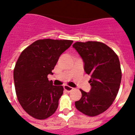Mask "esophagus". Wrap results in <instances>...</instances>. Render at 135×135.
<instances>
[{
	"label": "esophagus",
	"instance_id": "1",
	"mask_svg": "<svg viewBox=\"0 0 135 135\" xmlns=\"http://www.w3.org/2000/svg\"><path fill=\"white\" fill-rule=\"evenodd\" d=\"M64 89L66 91V92H71L72 90H73V88H71V87L70 86H68V85H64Z\"/></svg>",
	"mask_w": 135,
	"mask_h": 135
}]
</instances>
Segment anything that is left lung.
I'll return each instance as SVG.
<instances>
[{"label": "left lung", "instance_id": "obj_1", "mask_svg": "<svg viewBox=\"0 0 135 135\" xmlns=\"http://www.w3.org/2000/svg\"><path fill=\"white\" fill-rule=\"evenodd\" d=\"M73 47L84 62V70L90 75V92L80 90L82 97L76 108L88 116H95L109 109L115 100L121 82L120 61L114 51L97 41L76 42Z\"/></svg>", "mask_w": 135, "mask_h": 135}]
</instances>
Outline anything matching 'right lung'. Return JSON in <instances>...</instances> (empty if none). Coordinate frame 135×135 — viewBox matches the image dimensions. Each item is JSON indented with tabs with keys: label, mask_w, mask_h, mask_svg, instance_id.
<instances>
[{
	"label": "right lung",
	"mask_w": 135,
	"mask_h": 135,
	"mask_svg": "<svg viewBox=\"0 0 135 135\" xmlns=\"http://www.w3.org/2000/svg\"><path fill=\"white\" fill-rule=\"evenodd\" d=\"M73 43L70 40H38L22 51L14 69L17 99L26 113L39 120L51 116L63 94L61 85H53L47 75L60 55Z\"/></svg>",
	"instance_id": "add662e5"
}]
</instances>
